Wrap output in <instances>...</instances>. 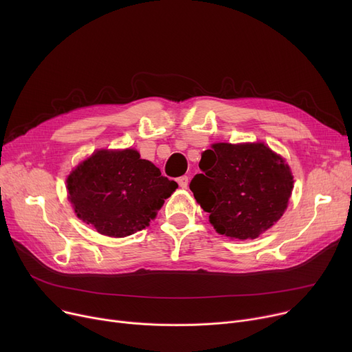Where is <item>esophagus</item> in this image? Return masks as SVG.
<instances>
[{
	"label": "esophagus",
	"instance_id": "34e87169",
	"mask_svg": "<svg viewBox=\"0 0 352 352\" xmlns=\"http://www.w3.org/2000/svg\"><path fill=\"white\" fill-rule=\"evenodd\" d=\"M177 182H178V186H179L181 188H187V186H188V177L182 175V177H179V178L177 179Z\"/></svg>",
	"mask_w": 352,
	"mask_h": 352
}]
</instances>
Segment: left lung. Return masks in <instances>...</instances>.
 Wrapping results in <instances>:
<instances>
[{"mask_svg":"<svg viewBox=\"0 0 352 352\" xmlns=\"http://www.w3.org/2000/svg\"><path fill=\"white\" fill-rule=\"evenodd\" d=\"M190 190L218 234L254 239L278 221L292 191L285 161L263 142H218L201 155Z\"/></svg>","mask_w":352,"mask_h":352,"instance_id":"obj_1","label":"left lung"}]
</instances>
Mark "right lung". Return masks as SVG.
I'll use <instances>...</instances> for the list:
<instances>
[{"label":"right lung","instance_id":"add662e5","mask_svg":"<svg viewBox=\"0 0 352 352\" xmlns=\"http://www.w3.org/2000/svg\"><path fill=\"white\" fill-rule=\"evenodd\" d=\"M177 187L135 150L97 151L67 179L77 217L108 236H126L150 226Z\"/></svg>","mask_w":352,"mask_h":352}]
</instances>
